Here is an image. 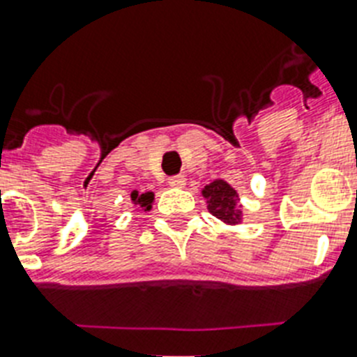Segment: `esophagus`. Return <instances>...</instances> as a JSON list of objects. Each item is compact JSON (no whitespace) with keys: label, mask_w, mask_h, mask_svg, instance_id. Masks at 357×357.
<instances>
[{"label":"esophagus","mask_w":357,"mask_h":357,"mask_svg":"<svg viewBox=\"0 0 357 357\" xmlns=\"http://www.w3.org/2000/svg\"><path fill=\"white\" fill-rule=\"evenodd\" d=\"M169 183L170 187L174 188H183L185 183H187V178H185V176H172Z\"/></svg>","instance_id":"esophagus-1"}]
</instances>
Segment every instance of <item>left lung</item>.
Returning <instances> with one entry per match:
<instances>
[{
	"label": "left lung",
	"mask_w": 357,
	"mask_h": 357,
	"mask_svg": "<svg viewBox=\"0 0 357 357\" xmlns=\"http://www.w3.org/2000/svg\"><path fill=\"white\" fill-rule=\"evenodd\" d=\"M202 194L207 199L208 213H213V216L225 222L227 225H236L242 222V208L238 205V194L227 181L216 179L213 183L205 185Z\"/></svg>",
	"instance_id": "left-lung-1"
}]
</instances>
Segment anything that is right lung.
Returning a JSON list of instances; mask_svg holds the SVG:
<instances>
[{
  "label": "right lung",
  "instance_id": "add662e5",
  "mask_svg": "<svg viewBox=\"0 0 357 357\" xmlns=\"http://www.w3.org/2000/svg\"><path fill=\"white\" fill-rule=\"evenodd\" d=\"M132 202L139 207H143L144 211H150L152 208V202H153V192H144L139 194L137 190H133L132 192Z\"/></svg>",
  "mask_w": 357,
  "mask_h": 357
}]
</instances>
